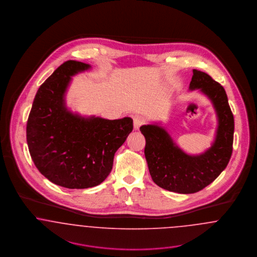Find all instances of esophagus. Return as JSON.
<instances>
[{
  "label": "esophagus",
  "instance_id": "34e87169",
  "mask_svg": "<svg viewBox=\"0 0 257 257\" xmlns=\"http://www.w3.org/2000/svg\"><path fill=\"white\" fill-rule=\"evenodd\" d=\"M144 123V121L142 118L138 117V116H135L134 118V126H135V130H139V127Z\"/></svg>",
  "mask_w": 257,
  "mask_h": 257
}]
</instances>
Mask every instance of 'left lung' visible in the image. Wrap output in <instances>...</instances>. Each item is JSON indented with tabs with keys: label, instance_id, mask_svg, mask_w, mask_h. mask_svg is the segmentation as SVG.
Here are the masks:
<instances>
[{
	"label": "left lung",
	"instance_id": "8db88e82",
	"mask_svg": "<svg viewBox=\"0 0 257 257\" xmlns=\"http://www.w3.org/2000/svg\"><path fill=\"white\" fill-rule=\"evenodd\" d=\"M189 90H199L212 101L217 116L216 138L203 154L190 156L179 148L159 123L140 127L146 140L145 158L153 181L162 189L194 193L213 183L232 155L234 117L223 87L209 74L193 69Z\"/></svg>",
	"mask_w": 257,
	"mask_h": 257
}]
</instances>
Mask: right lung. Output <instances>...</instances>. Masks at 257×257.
Returning a JSON list of instances; mask_svg holds the SVG:
<instances>
[{"mask_svg":"<svg viewBox=\"0 0 257 257\" xmlns=\"http://www.w3.org/2000/svg\"><path fill=\"white\" fill-rule=\"evenodd\" d=\"M90 68L72 60L61 65L38 90L28 118L33 162L50 182L67 189L102 183L112 170L116 151L134 128L130 117H82L67 108L65 95L71 76Z\"/></svg>","mask_w":257,"mask_h":257,"instance_id":"add662e5","label":"right lung"}]
</instances>
